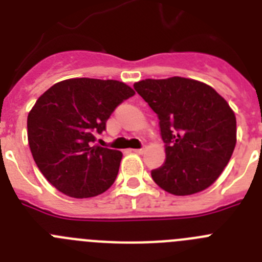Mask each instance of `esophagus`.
<instances>
[{"label": "esophagus", "instance_id": "esophagus-1", "mask_svg": "<svg viewBox=\"0 0 262 262\" xmlns=\"http://www.w3.org/2000/svg\"><path fill=\"white\" fill-rule=\"evenodd\" d=\"M134 152H135V154H139V155H142V154H144V148H138V149H133Z\"/></svg>", "mask_w": 262, "mask_h": 262}]
</instances>
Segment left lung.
Segmentation results:
<instances>
[{"mask_svg":"<svg viewBox=\"0 0 262 262\" xmlns=\"http://www.w3.org/2000/svg\"><path fill=\"white\" fill-rule=\"evenodd\" d=\"M159 117L165 163L151 172L163 190L190 195L211 186L236 145V117L210 85L184 77L134 84Z\"/></svg>","mask_w":262,"mask_h":262,"instance_id":"left-lung-1","label":"left lung"}]
</instances>
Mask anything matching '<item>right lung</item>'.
I'll return each mask as SVG.
<instances>
[{
    "label": "right lung",
    "mask_w": 262,
    "mask_h": 262,
    "mask_svg": "<svg viewBox=\"0 0 262 262\" xmlns=\"http://www.w3.org/2000/svg\"><path fill=\"white\" fill-rule=\"evenodd\" d=\"M135 94L115 80L69 78L41 94L27 117V138L39 170L73 198L106 191L119 172L122 152L94 145L111 113Z\"/></svg>",
    "instance_id": "add662e5"
}]
</instances>
